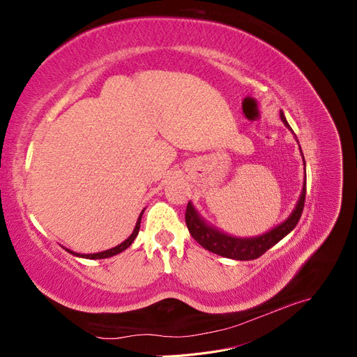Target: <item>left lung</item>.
<instances>
[{
	"mask_svg": "<svg viewBox=\"0 0 357 357\" xmlns=\"http://www.w3.org/2000/svg\"><path fill=\"white\" fill-rule=\"evenodd\" d=\"M280 117H282V122L291 131V128L287 123L283 112H280ZM301 155H302V150H301ZM302 159H304V155H302ZM304 167H305V160H304ZM305 192H307V180L304 178V186H302L299 199L289 218L284 222L274 226L271 231H268L259 236L241 238V236H234L218 229L215 226L210 225L207 220H204L201 218V214L197 211L195 207H193V204L190 201L188 204L186 215H185L188 229L193 238H195V241L199 243L204 248H207V250L211 253H215L228 259H235V261H253V259L262 256L266 250H269V248L275 245L280 240H283L287 234H290L295 229V226L301 219L302 210H304Z\"/></svg>",
	"mask_w": 357,
	"mask_h": 357,
	"instance_id": "1",
	"label": "left lung"
}]
</instances>
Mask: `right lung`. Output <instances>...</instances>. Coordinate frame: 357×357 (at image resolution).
I'll list each match as a JSON object with an SVG mask.
<instances>
[{"label":"right lung","mask_w":357,"mask_h":357,"mask_svg":"<svg viewBox=\"0 0 357 357\" xmlns=\"http://www.w3.org/2000/svg\"><path fill=\"white\" fill-rule=\"evenodd\" d=\"M143 213H144V210L139 213V218H138V220H137V223H135V228H134V231H132V234L128 236V238L122 243V244H119V245H116V247H113V248H110V250H104V252H98V253H92V255H82V253H75V252H73V250H70V248H66V250L68 252V253H71L73 256H77V257H83V259H105V257H112V256H114V255H119V253H122L123 250H126V248L131 245L132 243H134V240L137 238V235H138V231H139V223H142V218H143Z\"/></svg>","instance_id":"1"}]
</instances>
